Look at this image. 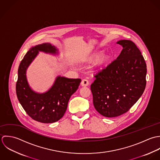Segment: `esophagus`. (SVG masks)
Wrapping results in <instances>:
<instances>
[{
	"instance_id": "esophagus-1",
	"label": "esophagus",
	"mask_w": 160,
	"mask_h": 160,
	"mask_svg": "<svg viewBox=\"0 0 160 160\" xmlns=\"http://www.w3.org/2000/svg\"><path fill=\"white\" fill-rule=\"evenodd\" d=\"M88 85H89V82L87 80H86V79L82 80V81L81 82V85L82 87H87Z\"/></svg>"
}]
</instances>
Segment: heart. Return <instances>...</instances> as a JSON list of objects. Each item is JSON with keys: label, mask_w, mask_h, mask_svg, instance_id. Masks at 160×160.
I'll return each instance as SVG.
<instances>
[{"label": "heart", "mask_w": 160, "mask_h": 160, "mask_svg": "<svg viewBox=\"0 0 160 160\" xmlns=\"http://www.w3.org/2000/svg\"><path fill=\"white\" fill-rule=\"evenodd\" d=\"M99 56L98 54L93 56L92 57L90 58V61H95L97 59L99 58ZM106 60H107L106 57V56H102V57L101 58V59H100V64H101V65H103V64H105L106 62Z\"/></svg>", "instance_id": "1"}]
</instances>
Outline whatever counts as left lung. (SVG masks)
Wrapping results in <instances>:
<instances>
[{"instance_id":"8db88e82","label":"left lung","mask_w":160,"mask_h":160,"mask_svg":"<svg viewBox=\"0 0 160 160\" xmlns=\"http://www.w3.org/2000/svg\"><path fill=\"white\" fill-rule=\"evenodd\" d=\"M117 44L123 48L121 54L96 74L91 85L94 107L107 118L128 112L142 95L147 83V65L135 43L122 39Z\"/></svg>"}]
</instances>
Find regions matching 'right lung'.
I'll list each match as a JSON object with an SVG mask.
<instances>
[{"label": "right lung", "mask_w": 160, "mask_h": 160, "mask_svg": "<svg viewBox=\"0 0 160 160\" xmlns=\"http://www.w3.org/2000/svg\"><path fill=\"white\" fill-rule=\"evenodd\" d=\"M39 52L59 54L58 49L49 42L30 48L18 67L16 93L20 103L32 119L42 123H52L63 117L68 100L78 89L81 79L58 76L49 90L42 93L34 92L28 82L27 70Z\"/></svg>", "instance_id": "obj_1"}]
</instances>
